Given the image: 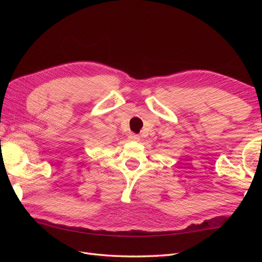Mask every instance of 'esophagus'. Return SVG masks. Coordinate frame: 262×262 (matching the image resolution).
<instances>
[{"instance_id":"esophagus-1","label":"esophagus","mask_w":262,"mask_h":262,"mask_svg":"<svg viewBox=\"0 0 262 262\" xmlns=\"http://www.w3.org/2000/svg\"><path fill=\"white\" fill-rule=\"evenodd\" d=\"M128 139L131 140V141H139L140 140V136H138V134H136V133H130Z\"/></svg>"}]
</instances>
